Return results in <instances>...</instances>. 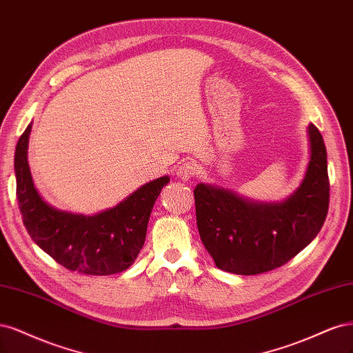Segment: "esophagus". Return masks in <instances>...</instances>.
I'll use <instances>...</instances> for the list:
<instances>
[{
    "mask_svg": "<svg viewBox=\"0 0 353 353\" xmlns=\"http://www.w3.org/2000/svg\"><path fill=\"white\" fill-rule=\"evenodd\" d=\"M196 165L193 164V163H189V161H186V163H181L180 165H177V168H176V176L179 177V179H181L183 181H189L193 176L196 174Z\"/></svg>",
    "mask_w": 353,
    "mask_h": 353,
    "instance_id": "34e87169",
    "label": "esophagus"
}]
</instances>
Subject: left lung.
<instances>
[{"instance_id":"8db88e82","label":"left lung","mask_w":353,"mask_h":353,"mask_svg":"<svg viewBox=\"0 0 353 353\" xmlns=\"http://www.w3.org/2000/svg\"><path fill=\"white\" fill-rule=\"evenodd\" d=\"M310 161L299 188L280 202H259L215 185H196L201 241L220 270L252 276L281 267L308 246L328 211L324 139L308 124Z\"/></svg>"}]
</instances>
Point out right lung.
I'll use <instances>...</instances> for the list:
<instances>
[{
    "label": "right lung",
    "mask_w": 353,
    "mask_h": 353,
    "mask_svg": "<svg viewBox=\"0 0 353 353\" xmlns=\"http://www.w3.org/2000/svg\"><path fill=\"white\" fill-rule=\"evenodd\" d=\"M30 130L32 123L17 142L14 173L21 219L33 242L70 271L110 276L128 270L145 243L154 203L170 177L148 181L116 207L94 215L59 210L33 183L28 161Z\"/></svg>",
    "instance_id": "obj_1"
}]
</instances>
